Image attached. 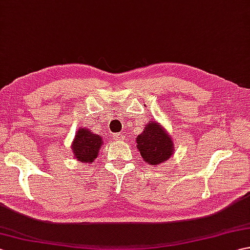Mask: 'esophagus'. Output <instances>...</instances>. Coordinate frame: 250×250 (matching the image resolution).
Segmentation results:
<instances>
[{"instance_id": "1", "label": "esophagus", "mask_w": 250, "mask_h": 250, "mask_svg": "<svg viewBox=\"0 0 250 250\" xmlns=\"http://www.w3.org/2000/svg\"><path fill=\"white\" fill-rule=\"evenodd\" d=\"M124 137H125V136H122V134H120V133H117V134H114V135H113V139H114L115 141H117V142L124 141Z\"/></svg>"}]
</instances>
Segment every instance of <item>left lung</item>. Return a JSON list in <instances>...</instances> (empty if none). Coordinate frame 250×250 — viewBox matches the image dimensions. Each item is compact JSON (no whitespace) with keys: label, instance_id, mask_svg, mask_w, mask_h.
I'll list each match as a JSON object with an SVG mask.
<instances>
[{"label":"left lung","instance_id":"left-lung-1","mask_svg":"<svg viewBox=\"0 0 250 250\" xmlns=\"http://www.w3.org/2000/svg\"><path fill=\"white\" fill-rule=\"evenodd\" d=\"M136 148L143 160L150 166H160L174 153V141L158 121H149L136 137Z\"/></svg>","mask_w":250,"mask_h":250}]
</instances>
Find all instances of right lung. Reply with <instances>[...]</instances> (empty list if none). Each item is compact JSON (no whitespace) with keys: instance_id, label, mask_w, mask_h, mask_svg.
Masks as SVG:
<instances>
[{"instance_id":"right-lung-1","label":"right lung","mask_w":250,"mask_h":250,"mask_svg":"<svg viewBox=\"0 0 250 250\" xmlns=\"http://www.w3.org/2000/svg\"><path fill=\"white\" fill-rule=\"evenodd\" d=\"M102 145V136L94 134L87 128H81L76 132L71 148L76 160L83 163H92L98 158Z\"/></svg>"}]
</instances>
